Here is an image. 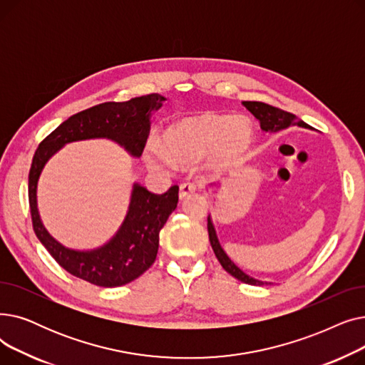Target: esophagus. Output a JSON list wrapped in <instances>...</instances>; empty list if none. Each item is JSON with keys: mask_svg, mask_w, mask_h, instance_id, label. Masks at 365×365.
Segmentation results:
<instances>
[{"mask_svg": "<svg viewBox=\"0 0 365 365\" xmlns=\"http://www.w3.org/2000/svg\"><path fill=\"white\" fill-rule=\"evenodd\" d=\"M198 189H200V185H198L197 182L187 180V182H183V183L180 185V192H179V195H180V198H186L187 195L197 192Z\"/></svg>", "mask_w": 365, "mask_h": 365, "instance_id": "1", "label": "esophagus"}]
</instances>
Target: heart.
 <instances>
[{"mask_svg":"<svg viewBox=\"0 0 365 365\" xmlns=\"http://www.w3.org/2000/svg\"><path fill=\"white\" fill-rule=\"evenodd\" d=\"M252 140V127L244 118L205 113L171 125L164 133V147L157 142L146 146L145 158L153 168H165L171 160L194 163L210 155L223 167L238 160Z\"/></svg>","mask_w":365,"mask_h":365,"instance_id":"obj_1","label":"heart"}]
</instances>
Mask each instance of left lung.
Masks as SVG:
<instances>
[{
  "label": "left lung",
  "mask_w": 365,
  "mask_h": 365,
  "mask_svg": "<svg viewBox=\"0 0 365 365\" xmlns=\"http://www.w3.org/2000/svg\"><path fill=\"white\" fill-rule=\"evenodd\" d=\"M242 105L259 120L260 128L264 131H278V130L287 128L290 125H296V124L302 125V127H308V124L297 120L294 113L282 110L272 105H267L263 102H242ZM207 229H208V238H210V244H212V247H213V252H215L217 260L220 262V264L223 266V269L227 274H231L232 277H235L237 279H240L241 282H245V284H252V285H263L264 284L263 281L255 279L252 277H248L247 274H244L240 267L226 256V253L223 252V248L220 247V244L217 241L215 227H213L212 220H210V216H208V222H207Z\"/></svg>",
  "instance_id": "8db88e82"
}]
</instances>
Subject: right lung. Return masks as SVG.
I'll use <instances>...</instances> for the list:
<instances>
[{
  "label": "right lung",
  "mask_w": 365,
  "mask_h": 365,
  "mask_svg": "<svg viewBox=\"0 0 365 365\" xmlns=\"http://www.w3.org/2000/svg\"><path fill=\"white\" fill-rule=\"evenodd\" d=\"M164 98L150 93L127 102H105L72 115L38 145L29 170L28 197L35 235L51 257L71 275L99 287H120L139 278L157 259L160 231L179 201V186L153 194L134 185L128 213L120 231L106 245L93 252H75L53 240L36 208V183L54 152L65 143L106 138L140 157L149 136V117L161 108Z\"/></svg>",
  "instance_id": "add662e5"
}]
</instances>
